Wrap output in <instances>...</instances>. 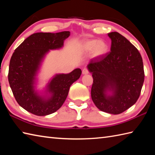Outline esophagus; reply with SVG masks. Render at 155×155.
<instances>
[{
  "mask_svg": "<svg viewBox=\"0 0 155 155\" xmlns=\"http://www.w3.org/2000/svg\"><path fill=\"white\" fill-rule=\"evenodd\" d=\"M89 72V70H88V68H83V74H88Z\"/></svg>",
  "mask_w": 155,
  "mask_h": 155,
  "instance_id": "34e87169",
  "label": "esophagus"
}]
</instances>
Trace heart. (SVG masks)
I'll list each match as a JSON object with an SVG mask.
<instances>
[{
    "label": "heart",
    "instance_id": "b5f03b06",
    "mask_svg": "<svg viewBox=\"0 0 155 155\" xmlns=\"http://www.w3.org/2000/svg\"><path fill=\"white\" fill-rule=\"evenodd\" d=\"M82 48L84 51L90 52L93 51V56L94 57H99L104 55L108 51L107 44L104 40L97 39H91L84 41Z\"/></svg>",
    "mask_w": 155,
    "mask_h": 155
}]
</instances>
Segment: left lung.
Returning <instances> with one entry per match:
<instances>
[{"instance_id": "1", "label": "left lung", "mask_w": 155, "mask_h": 155, "mask_svg": "<svg viewBox=\"0 0 155 155\" xmlns=\"http://www.w3.org/2000/svg\"><path fill=\"white\" fill-rule=\"evenodd\" d=\"M111 51L91 60L87 67L92 73L91 98L99 110L120 114L137 101L144 81L140 52L125 37L116 31L108 33ZM108 90L112 96L105 94Z\"/></svg>"}]
</instances>
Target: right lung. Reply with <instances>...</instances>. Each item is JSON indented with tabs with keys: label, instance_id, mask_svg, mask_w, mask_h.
Returning <instances> with one entry per match:
<instances>
[{
	"label": "right lung",
	"instance_id": "add662e5",
	"mask_svg": "<svg viewBox=\"0 0 155 155\" xmlns=\"http://www.w3.org/2000/svg\"><path fill=\"white\" fill-rule=\"evenodd\" d=\"M70 31L36 33L26 38L13 54L8 74V83L19 105L36 116L53 114L61 107L67 97L70 87L79 78L81 70L68 74H56L48 86L51 97L45 99L35 92V77L42 59L49 50L63 46Z\"/></svg>",
	"mask_w": 155,
	"mask_h": 155
}]
</instances>
